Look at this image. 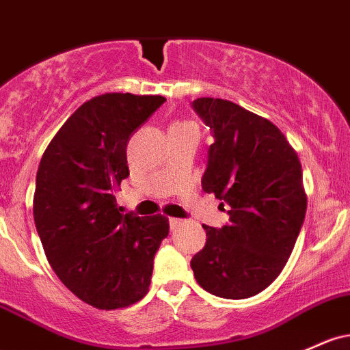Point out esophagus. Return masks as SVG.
Instances as JSON below:
<instances>
[{"label": "esophagus", "mask_w": 350, "mask_h": 350, "mask_svg": "<svg viewBox=\"0 0 350 350\" xmlns=\"http://www.w3.org/2000/svg\"><path fill=\"white\" fill-rule=\"evenodd\" d=\"M181 222H183V219H179V217H169V226H171V229L178 228Z\"/></svg>", "instance_id": "esophagus-1"}]
</instances>
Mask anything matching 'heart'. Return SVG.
<instances>
[{
	"label": "heart",
	"instance_id": "obj_1",
	"mask_svg": "<svg viewBox=\"0 0 350 350\" xmlns=\"http://www.w3.org/2000/svg\"><path fill=\"white\" fill-rule=\"evenodd\" d=\"M181 124H191V122H178V124H174V126H181Z\"/></svg>",
	"mask_w": 350,
	"mask_h": 350
}]
</instances>
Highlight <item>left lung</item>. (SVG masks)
<instances>
[{
	"instance_id": "1",
	"label": "left lung",
	"mask_w": 350,
	"mask_h": 350,
	"mask_svg": "<svg viewBox=\"0 0 350 350\" xmlns=\"http://www.w3.org/2000/svg\"><path fill=\"white\" fill-rule=\"evenodd\" d=\"M193 107L214 137L202 189L229 206V222L202 226L206 245L191 267L207 293L251 297L281 274L304 224L301 161L278 126L236 103L198 98Z\"/></svg>"
}]
</instances>
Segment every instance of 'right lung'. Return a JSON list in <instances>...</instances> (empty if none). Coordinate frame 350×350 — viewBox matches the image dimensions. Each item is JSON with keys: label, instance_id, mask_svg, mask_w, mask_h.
<instances>
[{"label": "right lung", "instance_id": "1", "mask_svg": "<svg viewBox=\"0 0 350 350\" xmlns=\"http://www.w3.org/2000/svg\"><path fill=\"white\" fill-rule=\"evenodd\" d=\"M166 98L106 93L79 106L41 157L33 214L46 257L86 304L119 309L149 291L166 216L118 211L114 189L129 176L126 148Z\"/></svg>", "mask_w": 350, "mask_h": 350}]
</instances>
